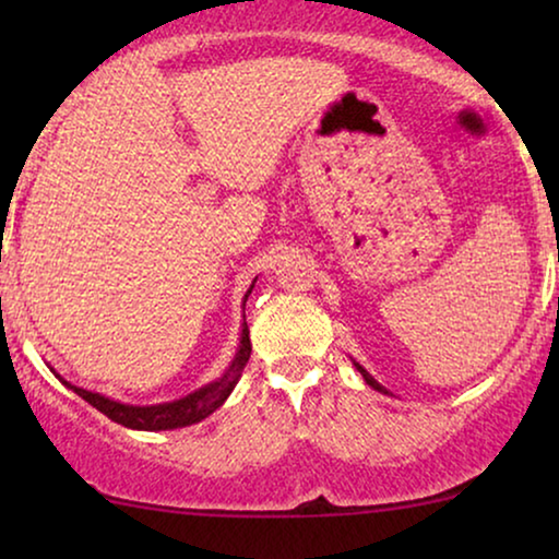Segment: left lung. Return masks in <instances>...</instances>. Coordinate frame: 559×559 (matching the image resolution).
<instances>
[{
  "label": "left lung",
  "instance_id": "left-lung-1",
  "mask_svg": "<svg viewBox=\"0 0 559 559\" xmlns=\"http://www.w3.org/2000/svg\"><path fill=\"white\" fill-rule=\"evenodd\" d=\"M354 366H356V369H358V371H361V377L366 379V384H369L371 389H377V392H384V394H386V389H384V386H381V384H379V381H377V379H373V377H371V373H369V371H366L361 364H356V361H354Z\"/></svg>",
  "mask_w": 559,
  "mask_h": 559
}]
</instances>
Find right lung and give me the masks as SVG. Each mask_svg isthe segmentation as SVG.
Returning <instances> with one entry per match:
<instances>
[{"mask_svg": "<svg viewBox=\"0 0 559 559\" xmlns=\"http://www.w3.org/2000/svg\"><path fill=\"white\" fill-rule=\"evenodd\" d=\"M251 289H254V285L247 289V295H243V302H247V297L251 295ZM249 356H251V341H249L247 318H243L239 350H236L234 361L228 364V369L224 371V377L216 379V381H211V384L201 386L193 394L182 396V400L165 402V404H150V407H134V404L114 402V400H109V396H104V394L86 392V389L68 384V381H63V384L68 389H73V392L79 394L81 400H86L91 407H96L98 412H104V415L109 417V419H114V423H119V425H124V427H132V430H150V432L175 430V427L195 425V423H201V419H205L209 415H213V412H216L221 404L228 400V394L234 392L236 381L241 379V371H243V366H247Z\"/></svg>", "mask_w": 559, "mask_h": 559, "instance_id": "add662e5", "label": "right lung"}]
</instances>
